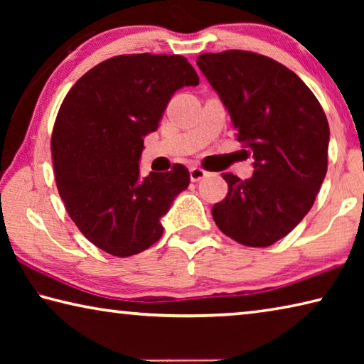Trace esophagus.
<instances>
[{
	"label": "esophagus",
	"mask_w": 364,
	"mask_h": 364,
	"mask_svg": "<svg viewBox=\"0 0 364 364\" xmlns=\"http://www.w3.org/2000/svg\"><path fill=\"white\" fill-rule=\"evenodd\" d=\"M189 176H191V181L197 183V181L204 180V178L207 176V171H205V170H202V168H199V167H193V168L189 170Z\"/></svg>",
	"instance_id": "esophagus-1"
}]
</instances>
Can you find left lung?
Wrapping results in <instances>:
<instances>
[{
    "mask_svg": "<svg viewBox=\"0 0 364 364\" xmlns=\"http://www.w3.org/2000/svg\"><path fill=\"white\" fill-rule=\"evenodd\" d=\"M197 65L230 112L254 175L223 173L228 196L212 215L226 236L268 247L310 212L328 171L329 125L310 88L274 59L250 51L205 53Z\"/></svg>",
    "mask_w": 364,
    "mask_h": 364,
    "instance_id": "left-lung-1",
    "label": "left lung"
}]
</instances>
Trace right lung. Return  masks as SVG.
I'll list each match as a JSON object with an SVG mask.
<instances>
[{
  "label": "right lung",
  "instance_id": "1",
  "mask_svg": "<svg viewBox=\"0 0 364 364\" xmlns=\"http://www.w3.org/2000/svg\"><path fill=\"white\" fill-rule=\"evenodd\" d=\"M197 85L183 56L144 53L104 60L67 93L51 136L54 176L73 223L96 247L130 257L162 236L160 218L191 178L180 164L141 176L144 136L175 91Z\"/></svg>",
  "mask_w": 364,
  "mask_h": 364
}]
</instances>
